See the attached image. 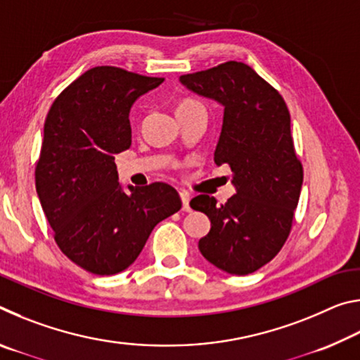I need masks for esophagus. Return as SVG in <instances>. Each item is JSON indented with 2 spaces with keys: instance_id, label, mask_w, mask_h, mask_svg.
<instances>
[{
  "instance_id": "esophagus-1",
  "label": "esophagus",
  "mask_w": 360,
  "mask_h": 360,
  "mask_svg": "<svg viewBox=\"0 0 360 360\" xmlns=\"http://www.w3.org/2000/svg\"><path fill=\"white\" fill-rule=\"evenodd\" d=\"M179 195H181V202H182V210L184 211H191V195H188L186 191H181L179 192Z\"/></svg>"
}]
</instances>
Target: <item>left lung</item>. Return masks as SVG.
I'll return each instance as SVG.
<instances>
[{"label": "left lung", "instance_id": "1", "mask_svg": "<svg viewBox=\"0 0 360 360\" xmlns=\"http://www.w3.org/2000/svg\"><path fill=\"white\" fill-rule=\"evenodd\" d=\"M179 82L222 106L214 162L230 165L236 191L225 205L210 195L192 198V210L211 221L198 249L219 270L249 275L283 248L300 197L303 169L290 136V114L283 96L245 63L227 62L181 76Z\"/></svg>", "mask_w": 360, "mask_h": 360}]
</instances>
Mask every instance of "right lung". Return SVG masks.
Wrapping results in <instances>:
<instances>
[{
	"instance_id": "obj_1",
	"label": "right lung",
	"mask_w": 360,
	"mask_h": 360,
	"mask_svg": "<svg viewBox=\"0 0 360 360\" xmlns=\"http://www.w3.org/2000/svg\"><path fill=\"white\" fill-rule=\"evenodd\" d=\"M162 82L96 66L58 95L46 117L36 192L58 248L94 275L129 268L155 225L182 206L163 182L124 187L114 163L131 146L133 103Z\"/></svg>"
}]
</instances>
